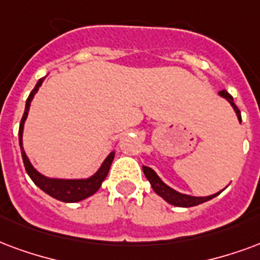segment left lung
Masks as SVG:
<instances>
[{
    "label": "left lung",
    "instance_id": "left-lung-1",
    "mask_svg": "<svg viewBox=\"0 0 260 260\" xmlns=\"http://www.w3.org/2000/svg\"><path fill=\"white\" fill-rule=\"evenodd\" d=\"M219 95L222 96V98H224V99H228V101L232 103L233 109L237 113L238 120L241 122V113L238 110L237 106L234 105L233 96L230 95L228 91H220L219 92ZM143 172H145L146 178H147V180L150 182V184H151V187H153V190H154L155 193L158 194L159 197H162L167 203L172 204L175 207H184V208H187V207H194V205L203 204L205 203V201H208V200H212L213 197H216V196L220 193V191H219V193L208 196V197H193V196H187V194L178 193V191H175L174 189H171L169 186H167V184L157 176V174H155L151 168H149V167H143Z\"/></svg>",
    "mask_w": 260,
    "mask_h": 260
}]
</instances>
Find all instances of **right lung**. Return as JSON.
I'll return each instance as SVG.
<instances>
[{"label":"right lung","mask_w":260,"mask_h":260,"mask_svg":"<svg viewBox=\"0 0 260 260\" xmlns=\"http://www.w3.org/2000/svg\"><path fill=\"white\" fill-rule=\"evenodd\" d=\"M44 78L38 80L37 85L34 86V89L30 92L27 101H26V109L23 113L22 121H20V126H19V145L22 147V135H23V125H24V120L27 117L28 109H30V103H31L32 98L36 95V92L38 91V88L41 86ZM22 158L26 172L28 176L31 178L34 183L37 184L38 187L49 194L53 199L63 201V203H77V201H81V200L89 197L93 193H96L99 187L102 186V182L105 180L107 174H109V169L114 158V151L109 154V157L105 159V162L102 164L101 169L96 172L93 176L88 179H76V180H64V179H49L42 176L41 174H38L36 169L32 168V165L30 164L27 155L24 153V150L22 147Z\"/></svg>","instance_id":"add662e5"}]
</instances>
